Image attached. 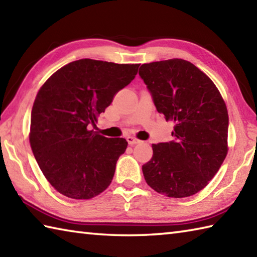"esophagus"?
Here are the masks:
<instances>
[{
	"mask_svg": "<svg viewBox=\"0 0 257 257\" xmlns=\"http://www.w3.org/2000/svg\"><path fill=\"white\" fill-rule=\"evenodd\" d=\"M126 140H127V142H128L130 145H135V144L140 143V140L137 139V138H133V137H127Z\"/></svg>",
	"mask_w": 257,
	"mask_h": 257,
	"instance_id": "esophagus-1",
	"label": "esophagus"
}]
</instances>
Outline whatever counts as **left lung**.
<instances>
[{
  "label": "left lung",
  "instance_id": "8db88e82",
  "mask_svg": "<svg viewBox=\"0 0 257 257\" xmlns=\"http://www.w3.org/2000/svg\"><path fill=\"white\" fill-rule=\"evenodd\" d=\"M139 75L154 105L174 123L171 142L152 144L143 164L145 181L167 197H190L202 190L228 152V112L218 88L205 72L183 59L143 64Z\"/></svg>",
  "mask_w": 257,
  "mask_h": 257
}]
</instances>
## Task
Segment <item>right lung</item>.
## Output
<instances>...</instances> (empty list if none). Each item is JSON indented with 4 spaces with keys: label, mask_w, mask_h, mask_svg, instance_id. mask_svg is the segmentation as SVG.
I'll list each match as a JSON object with an SVG mask.
<instances>
[{
    "label": "right lung",
    "mask_w": 257,
    "mask_h": 257,
    "mask_svg": "<svg viewBox=\"0 0 257 257\" xmlns=\"http://www.w3.org/2000/svg\"><path fill=\"white\" fill-rule=\"evenodd\" d=\"M139 64L94 59L69 62L41 86L31 112L29 140L50 185L71 199H91L113 180L127 142L89 131L114 96L138 74Z\"/></svg>",
    "instance_id": "obj_1"
}]
</instances>
